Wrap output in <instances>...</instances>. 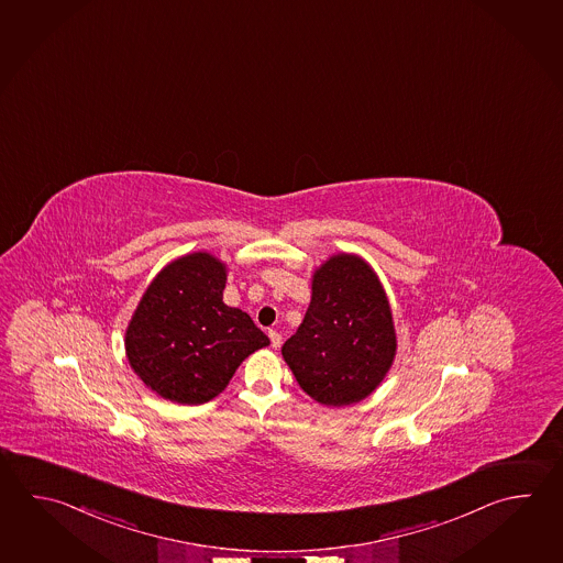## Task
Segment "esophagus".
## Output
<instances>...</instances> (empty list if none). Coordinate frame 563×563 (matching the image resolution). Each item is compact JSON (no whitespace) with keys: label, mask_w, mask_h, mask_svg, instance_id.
<instances>
[{"label":"esophagus","mask_w":563,"mask_h":563,"mask_svg":"<svg viewBox=\"0 0 563 563\" xmlns=\"http://www.w3.org/2000/svg\"><path fill=\"white\" fill-rule=\"evenodd\" d=\"M268 336H271V344H273L275 349H278L280 343H283V336H280V333H276V331H268Z\"/></svg>","instance_id":"esophagus-1"}]
</instances>
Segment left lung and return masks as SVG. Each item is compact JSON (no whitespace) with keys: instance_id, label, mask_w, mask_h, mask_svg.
I'll return each instance as SVG.
<instances>
[{"instance_id":"obj_1","label":"left lung","mask_w":563,"mask_h":563,"mask_svg":"<svg viewBox=\"0 0 563 563\" xmlns=\"http://www.w3.org/2000/svg\"><path fill=\"white\" fill-rule=\"evenodd\" d=\"M310 283L309 309L283 358L310 399L327 407L363 401L397 355L387 292L371 264L349 253L329 256Z\"/></svg>"}]
</instances>
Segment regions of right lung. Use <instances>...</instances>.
Returning a JSON list of instances; mask_svg holds the SVG:
<instances>
[{"mask_svg": "<svg viewBox=\"0 0 563 563\" xmlns=\"http://www.w3.org/2000/svg\"><path fill=\"white\" fill-rule=\"evenodd\" d=\"M227 264L207 251L166 264L128 322L130 367L162 399L202 405L227 389L242 361L268 336L224 305Z\"/></svg>", "mask_w": 563, "mask_h": 563, "instance_id": "1", "label": "right lung"}]
</instances>
